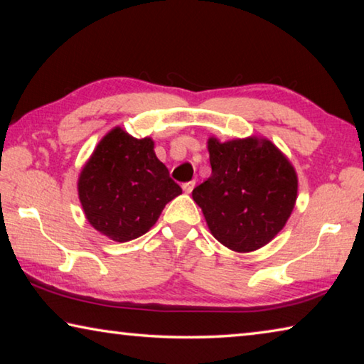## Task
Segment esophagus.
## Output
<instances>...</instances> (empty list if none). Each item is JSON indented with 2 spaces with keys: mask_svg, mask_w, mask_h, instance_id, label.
<instances>
[{
  "mask_svg": "<svg viewBox=\"0 0 364 364\" xmlns=\"http://www.w3.org/2000/svg\"><path fill=\"white\" fill-rule=\"evenodd\" d=\"M194 186H196V181H188V183L183 184V191H184V193H186V194H191V193H193Z\"/></svg>",
  "mask_w": 364,
  "mask_h": 364,
  "instance_id": "1",
  "label": "esophagus"
}]
</instances>
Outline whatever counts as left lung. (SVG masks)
Returning a JSON list of instances; mask_svg holds the SVG:
<instances>
[{"mask_svg": "<svg viewBox=\"0 0 364 364\" xmlns=\"http://www.w3.org/2000/svg\"><path fill=\"white\" fill-rule=\"evenodd\" d=\"M212 175L193 191L213 237L234 252L267 245L291 217L297 173L268 139L210 138Z\"/></svg>", "mask_w": 364, "mask_h": 364, "instance_id": "1", "label": "left lung"}]
</instances>
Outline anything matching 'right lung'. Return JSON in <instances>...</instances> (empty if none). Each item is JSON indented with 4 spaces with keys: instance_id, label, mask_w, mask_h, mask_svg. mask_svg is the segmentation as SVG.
Here are the masks:
<instances>
[{
    "instance_id": "1",
    "label": "right lung",
    "mask_w": 364,
    "mask_h": 364,
    "mask_svg": "<svg viewBox=\"0 0 364 364\" xmlns=\"http://www.w3.org/2000/svg\"><path fill=\"white\" fill-rule=\"evenodd\" d=\"M180 194V184L154 152V141L133 138L120 127L100 141L78 178L86 220L115 242L143 236Z\"/></svg>"
}]
</instances>
